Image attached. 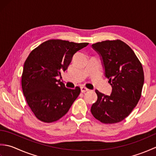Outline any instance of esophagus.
Masks as SVG:
<instances>
[{
    "label": "esophagus",
    "mask_w": 156,
    "mask_h": 156,
    "mask_svg": "<svg viewBox=\"0 0 156 156\" xmlns=\"http://www.w3.org/2000/svg\"><path fill=\"white\" fill-rule=\"evenodd\" d=\"M80 89H81V92H88V91H89V89H88V88H87L86 87H81L80 88Z\"/></svg>",
    "instance_id": "esophagus-1"
}]
</instances>
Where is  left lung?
<instances>
[{
    "label": "left lung",
    "instance_id": "obj_1",
    "mask_svg": "<svg viewBox=\"0 0 156 156\" xmlns=\"http://www.w3.org/2000/svg\"><path fill=\"white\" fill-rule=\"evenodd\" d=\"M92 48L101 57L112 92L108 96L96 90L98 98L90 111L102 123H117L128 117L140 101L144 82L143 67L131 48L119 39L96 43Z\"/></svg>",
    "mask_w": 156,
    "mask_h": 156
}]
</instances>
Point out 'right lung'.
Returning a JSON list of instances; mask_svg holds the SVG:
<instances>
[{
    "mask_svg": "<svg viewBox=\"0 0 156 156\" xmlns=\"http://www.w3.org/2000/svg\"><path fill=\"white\" fill-rule=\"evenodd\" d=\"M88 43L50 39L34 49L24 64L23 92L29 107L39 120L52 122L64 116L80 93L65 87L56 77L67 69L73 55Z\"/></svg>",
    "mask_w": 156,
    "mask_h": 156,
    "instance_id": "add662e5",
    "label": "right lung"
}]
</instances>
